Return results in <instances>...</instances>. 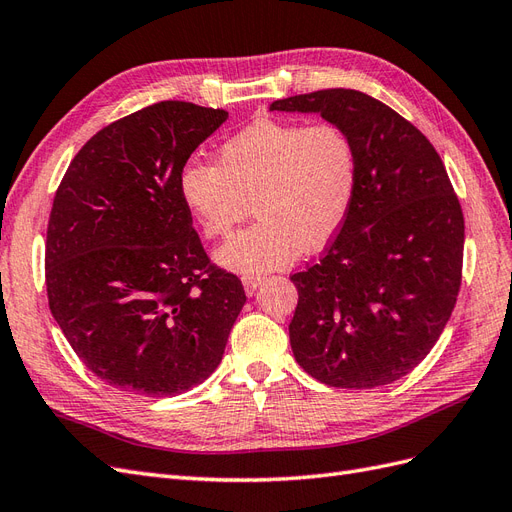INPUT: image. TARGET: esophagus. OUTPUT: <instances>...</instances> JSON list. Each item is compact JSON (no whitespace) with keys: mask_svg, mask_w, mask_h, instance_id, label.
I'll list each match as a JSON object with an SVG mask.
<instances>
[{"mask_svg":"<svg viewBox=\"0 0 512 512\" xmlns=\"http://www.w3.org/2000/svg\"><path fill=\"white\" fill-rule=\"evenodd\" d=\"M262 280H265V277H262V275H247V277H243V288H245V292H247V294H254L256 288L262 284Z\"/></svg>","mask_w":512,"mask_h":512,"instance_id":"34e87169","label":"esophagus"}]
</instances>
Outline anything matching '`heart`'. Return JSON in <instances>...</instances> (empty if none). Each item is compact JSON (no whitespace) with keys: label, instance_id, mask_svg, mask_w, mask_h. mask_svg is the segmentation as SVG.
I'll return each mask as SVG.
<instances>
[{"label":"heart","instance_id":"1","mask_svg":"<svg viewBox=\"0 0 512 512\" xmlns=\"http://www.w3.org/2000/svg\"><path fill=\"white\" fill-rule=\"evenodd\" d=\"M359 188V156L329 121L258 119L228 136L218 164L190 160L179 173L183 205L207 239L228 237L252 211L258 220L215 252L232 273L282 269L344 228Z\"/></svg>","mask_w":512,"mask_h":512}]
</instances>
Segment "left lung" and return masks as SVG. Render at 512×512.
I'll return each mask as SVG.
<instances>
[{"mask_svg": "<svg viewBox=\"0 0 512 512\" xmlns=\"http://www.w3.org/2000/svg\"><path fill=\"white\" fill-rule=\"evenodd\" d=\"M344 128L359 188L344 228L316 265L290 275L294 359L335 389L391 384L436 346L461 288L463 211L427 136L354 89L275 100Z\"/></svg>", "mask_w": 512, "mask_h": 512, "instance_id": "8db88e82", "label": "left lung"}]
</instances>
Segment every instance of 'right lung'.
I'll return each mask as SVG.
<instances>
[{"label": "right lung", "instance_id": "1", "mask_svg": "<svg viewBox=\"0 0 512 512\" xmlns=\"http://www.w3.org/2000/svg\"><path fill=\"white\" fill-rule=\"evenodd\" d=\"M226 119L224 108L179 100L141 108L91 136L55 192L44 250L51 314L115 389L179 395L222 361L245 290L207 256L179 173Z\"/></svg>", "mask_w": 512, "mask_h": 512}]
</instances>
